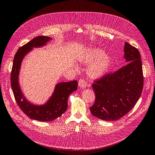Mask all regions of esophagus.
Wrapping results in <instances>:
<instances>
[{
	"instance_id": "1",
	"label": "esophagus",
	"mask_w": 155,
	"mask_h": 155,
	"mask_svg": "<svg viewBox=\"0 0 155 155\" xmlns=\"http://www.w3.org/2000/svg\"><path fill=\"white\" fill-rule=\"evenodd\" d=\"M78 85L81 88H86V82L84 80V79H80V80L78 81Z\"/></svg>"
}]
</instances>
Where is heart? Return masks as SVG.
<instances>
[{"instance_id":"heart-1","label":"heart","mask_w":155,"mask_h":155,"mask_svg":"<svg viewBox=\"0 0 155 155\" xmlns=\"http://www.w3.org/2000/svg\"><path fill=\"white\" fill-rule=\"evenodd\" d=\"M88 62L98 60L89 68L88 73L91 77H99L106 73L111 63L110 57L104 55V52L99 49H93L86 55Z\"/></svg>"}]
</instances>
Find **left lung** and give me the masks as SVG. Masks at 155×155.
Wrapping results in <instances>:
<instances>
[{
    "mask_svg": "<svg viewBox=\"0 0 155 155\" xmlns=\"http://www.w3.org/2000/svg\"><path fill=\"white\" fill-rule=\"evenodd\" d=\"M124 58L128 63L114 73L94 81V104L90 107L92 116L105 121H115L135 106L143 87L141 57L139 50L125 42Z\"/></svg>",
    "mask_w": 155,
    "mask_h": 155,
    "instance_id": "1",
    "label": "left lung"
}]
</instances>
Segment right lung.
<instances>
[{"mask_svg": "<svg viewBox=\"0 0 155 155\" xmlns=\"http://www.w3.org/2000/svg\"><path fill=\"white\" fill-rule=\"evenodd\" d=\"M51 39L49 37L39 35L20 48L14 55L11 71V87L17 104L27 116L40 121H53L62 116L67 109L69 95L77 91L78 86L77 81L58 83L48 101L41 106L34 105L28 102L21 92L18 77L21 63L24 56L33 48L44 46Z\"/></svg>", "mask_w": 155, "mask_h": 155, "instance_id": "1", "label": "right lung"}]
</instances>
